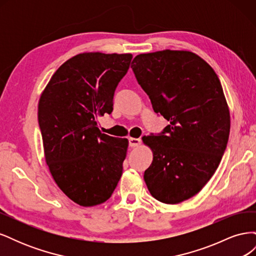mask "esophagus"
<instances>
[{"instance_id":"1","label":"esophagus","mask_w":256,"mask_h":256,"mask_svg":"<svg viewBox=\"0 0 256 256\" xmlns=\"http://www.w3.org/2000/svg\"><path fill=\"white\" fill-rule=\"evenodd\" d=\"M140 143H141L140 138H129V146H130V147H136V146H138Z\"/></svg>"}]
</instances>
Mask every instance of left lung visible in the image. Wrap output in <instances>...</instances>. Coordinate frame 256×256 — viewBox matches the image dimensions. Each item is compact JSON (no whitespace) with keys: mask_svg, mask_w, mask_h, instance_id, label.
<instances>
[{"mask_svg":"<svg viewBox=\"0 0 256 256\" xmlns=\"http://www.w3.org/2000/svg\"><path fill=\"white\" fill-rule=\"evenodd\" d=\"M131 68L154 111L170 122L143 138L154 152L145 184L160 202L178 204L202 190L226 152L230 122L220 80L189 51L138 54Z\"/></svg>","mask_w":256,"mask_h":256,"instance_id":"left-lung-1","label":"left lung"}]
</instances>
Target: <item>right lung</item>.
<instances>
[{"instance_id":"right-lung-1","label":"right lung","mask_w":256,"mask_h":256,"mask_svg":"<svg viewBox=\"0 0 256 256\" xmlns=\"http://www.w3.org/2000/svg\"><path fill=\"white\" fill-rule=\"evenodd\" d=\"M131 54L81 53L54 72L38 104L46 162L60 189L81 206L109 200L122 174L128 140L100 132L113 111Z\"/></svg>"}]
</instances>
